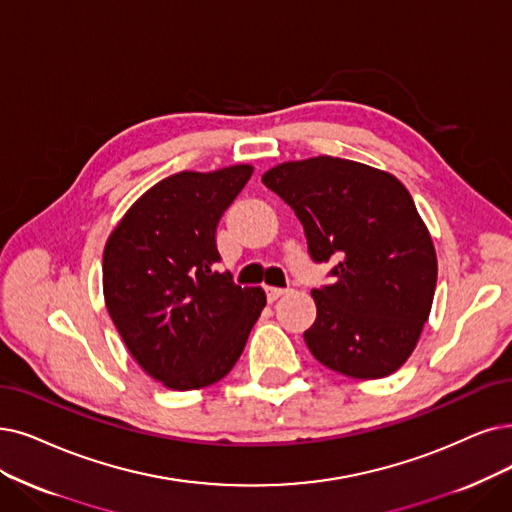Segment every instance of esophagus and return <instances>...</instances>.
I'll use <instances>...</instances> for the list:
<instances>
[{"mask_svg": "<svg viewBox=\"0 0 512 512\" xmlns=\"http://www.w3.org/2000/svg\"><path fill=\"white\" fill-rule=\"evenodd\" d=\"M290 290H283V288H273V285H269V288H267V300L269 302H275L277 298H281V296H285V294H288Z\"/></svg>", "mask_w": 512, "mask_h": 512, "instance_id": "34e87169", "label": "esophagus"}]
</instances>
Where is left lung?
Here are the masks:
<instances>
[{
  "label": "left lung",
  "mask_w": 512,
  "mask_h": 512,
  "mask_svg": "<svg viewBox=\"0 0 512 512\" xmlns=\"http://www.w3.org/2000/svg\"><path fill=\"white\" fill-rule=\"evenodd\" d=\"M262 182L294 210L315 262L336 258L313 290L304 332L313 357L359 380L391 376L410 359L431 315L437 254L401 180L365 163L319 155L283 161Z\"/></svg>",
  "instance_id": "obj_1"
}]
</instances>
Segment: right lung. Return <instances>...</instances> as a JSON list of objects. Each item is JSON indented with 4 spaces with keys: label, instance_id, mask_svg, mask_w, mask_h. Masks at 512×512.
<instances>
[{
    "label": "right lung",
    "instance_id": "1",
    "mask_svg": "<svg viewBox=\"0 0 512 512\" xmlns=\"http://www.w3.org/2000/svg\"><path fill=\"white\" fill-rule=\"evenodd\" d=\"M254 166L178 172L142 193L102 252V294L130 355L172 391L227 376L267 296L218 273L216 227Z\"/></svg>",
    "mask_w": 512,
    "mask_h": 512
}]
</instances>
